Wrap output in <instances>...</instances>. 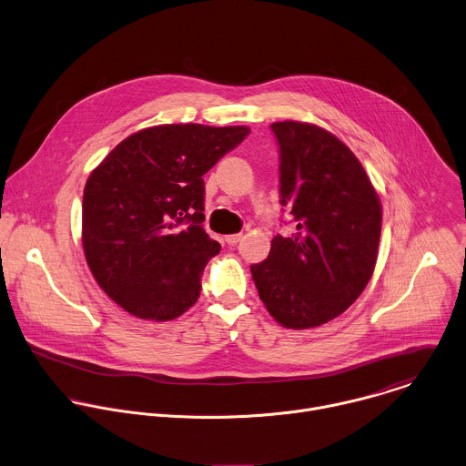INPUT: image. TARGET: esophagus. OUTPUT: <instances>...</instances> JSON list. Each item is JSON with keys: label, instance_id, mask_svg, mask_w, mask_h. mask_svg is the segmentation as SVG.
<instances>
[{"label": "esophagus", "instance_id": "obj_1", "mask_svg": "<svg viewBox=\"0 0 466 466\" xmlns=\"http://www.w3.org/2000/svg\"><path fill=\"white\" fill-rule=\"evenodd\" d=\"M241 238H243V234H228V236H225V241L228 245H238L241 241Z\"/></svg>", "mask_w": 466, "mask_h": 466}]
</instances>
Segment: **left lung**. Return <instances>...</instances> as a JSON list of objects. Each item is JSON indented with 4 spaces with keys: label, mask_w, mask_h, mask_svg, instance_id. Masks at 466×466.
Instances as JSON below:
<instances>
[{
    "label": "left lung",
    "mask_w": 466,
    "mask_h": 466,
    "mask_svg": "<svg viewBox=\"0 0 466 466\" xmlns=\"http://www.w3.org/2000/svg\"><path fill=\"white\" fill-rule=\"evenodd\" d=\"M279 145L281 205L296 232L274 236L252 279L283 327L314 329L343 314L369 285L381 236V201L354 152L301 121L270 125Z\"/></svg>",
    "instance_id": "8db88e82"
}]
</instances>
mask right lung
<instances>
[{"label": "right lung", "mask_w": 466, "mask_h": 466, "mask_svg": "<svg viewBox=\"0 0 466 466\" xmlns=\"http://www.w3.org/2000/svg\"><path fill=\"white\" fill-rule=\"evenodd\" d=\"M248 134V127L157 125L123 139L92 170L83 250L97 285L123 310L168 321L198 301L203 268L221 250L201 225L203 176Z\"/></svg>", "instance_id": "obj_1"}]
</instances>
